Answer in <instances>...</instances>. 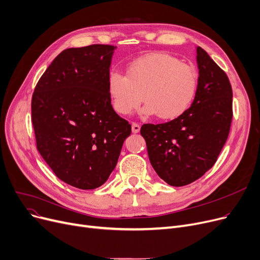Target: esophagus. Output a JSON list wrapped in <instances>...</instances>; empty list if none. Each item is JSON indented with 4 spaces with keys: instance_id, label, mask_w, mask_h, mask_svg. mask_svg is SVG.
<instances>
[{
    "instance_id": "esophagus-1",
    "label": "esophagus",
    "mask_w": 260,
    "mask_h": 260,
    "mask_svg": "<svg viewBox=\"0 0 260 260\" xmlns=\"http://www.w3.org/2000/svg\"><path fill=\"white\" fill-rule=\"evenodd\" d=\"M140 130H141L140 125H138L137 122H133V123H132V132H133V133H139Z\"/></svg>"
}]
</instances>
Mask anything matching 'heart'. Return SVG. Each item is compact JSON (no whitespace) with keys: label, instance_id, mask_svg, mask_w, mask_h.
Listing matches in <instances>:
<instances>
[{"label":"heart","instance_id":"heart-1","mask_svg":"<svg viewBox=\"0 0 260 260\" xmlns=\"http://www.w3.org/2000/svg\"><path fill=\"white\" fill-rule=\"evenodd\" d=\"M198 75L192 67L163 53H152L133 60L126 76L112 71L107 85L113 110L128 116L143 102L142 113L159 119H175L191 107L198 92Z\"/></svg>","mask_w":260,"mask_h":260}]
</instances>
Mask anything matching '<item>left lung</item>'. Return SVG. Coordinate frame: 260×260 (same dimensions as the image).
Listing matches in <instances>:
<instances>
[{
	"label": "left lung",
	"instance_id": "obj_1",
	"mask_svg": "<svg viewBox=\"0 0 260 260\" xmlns=\"http://www.w3.org/2000/svg\"><path fill=\"white\" fill-rule=\"evenodd\" d=\"M197 63L199 84L191 107L168 122L141 128L153 169L171 186L190 184L211 169L230 133L233 91L226 74L200 46Z\"/></svg>",
	"mask_w": 260,
	"mask_h": 260
}]
</instances>
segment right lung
Returning a JSON list of instances; mask_svg holds the SVG:
<instances>
[{
  "label": "right lung",
  "instance_id": "1",
  "mask_svg": "<svg viewBox=\"0 0 260 260\" xmlns=\"http://www.w3.org/2000/svg\"><path fill=\"white\" fill-rule=\"evenodd\" d=\"M115 48L93 44L64 49L32 94L37 149L61 181L79 189L102 186L131 134V125L116 114L108 94Z\"/></svg>",
  "mask_w": 260,
  "mask_h": 260
}]
</instances>
